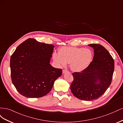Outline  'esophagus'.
<instances>
[{
  "label": "esophagus",
  "instance_id": "34e87169",
  "mask_svg": "<svg viewBox=\"0 0 123 123\" xmlns=\"http://www.w3.org/2000/svg\"><path fill=\"white\" fill-rule=\"evenodd\" d=\"M69 72V71H68L67 70H63V71H62V73H64V74L66 73L67 72Z\"/></svg>",
  "mask_w": 123,
  "mask_h": 123
}]
</instances>
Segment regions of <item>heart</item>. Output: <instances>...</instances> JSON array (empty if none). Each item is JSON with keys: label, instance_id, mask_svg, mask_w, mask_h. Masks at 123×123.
Wrapping results in <instances>:
<instances>
[{"label": "heart", "instance_id": "heart-1", "mask_svg": "<svg viewBox=\"0 0 123 123\" xmlns=\"http://www.w3.org/2000/svg\"><path fill=\"white\" fill-rule=\"evenodd\" d=\"M53 58L55 62L61 67L70 64L73 71L80 72L87 69L93 59L92 52L89 49L73 47H62L58 54L54 53Z\"/></svg>", "mask_w": 123, "mask_h": 123}]
</instances>
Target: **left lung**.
<instances>
[{
    "label": "left lung",
    "instance_id": "left-lung-1",
    "mask_svg": "<svg viewBox=\"0 0 123 123\" xmlns=\"http://www.w3.org/2000/svg\"><path fill=\"white\" fill-rule=\"evenodd\" d=\"M89 46L94 49L93 61L85 70L72 74L74 79L70 89L77 98L90 101L98 99L109 87L112 79L114 62L103 46L99 44Z\"/></svg>",
    "mask_w": 123,
    "mask_h": 123
}]
</instances>
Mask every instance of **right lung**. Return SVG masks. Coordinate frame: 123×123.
Listing matches in <instances>:
<instances>
[{
  "instance_id": "add662e5",
  "label": "right lung",
  "mask_w": 123,
  "mask_h": 123,
  "mask_svg": "<svg viewBox=\"0 0 123 123\" xmlns=\"http://www.w3.org/2000/svg\"><path fill=\"white\" fill-rule=\"evenodd\" d=\"M54 47L53 44L29 38L11 55V79L20 94L38 98L51 91L55 80L62 74V69L50 64Z\"/></svg>"
}]
</instances>
